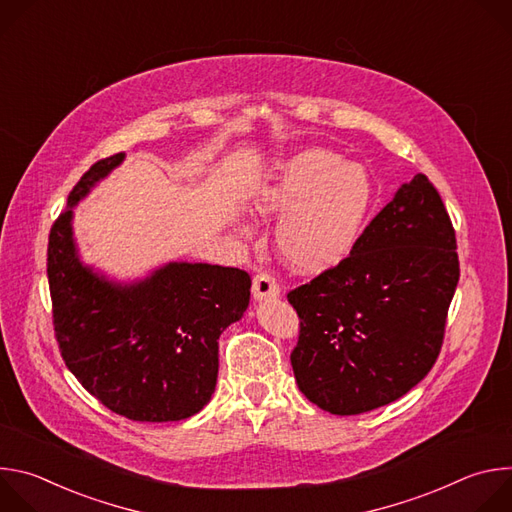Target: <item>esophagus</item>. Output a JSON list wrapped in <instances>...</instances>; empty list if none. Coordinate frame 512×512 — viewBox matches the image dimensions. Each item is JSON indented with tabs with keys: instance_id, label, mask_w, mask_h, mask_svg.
<instances>
[{
	"instance_id": "obj_1",
	"label": "esophagus",
	"mask_w": 512,
	"mask_h": 512,
	"mask_svg": "<svg viewBox=\"0 0 512 512\" xmlns=\"http://www.w3.org/2000/svg\"><path fill=\"white\" fill-rule=\"evenodd\" d=\"M253 296L257 300H267L279 296V283L271 273H257L253 279Z\"/></svg>"
}]
</instances>
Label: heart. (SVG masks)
Instances as JSON below:
<instances>
[{
    "label": "heart",
    "mask_w": 512,
    "mask_h": 512,
    "mask_svg": "<svg viewBox=\"0 0 512 512\" xmlns=\"http://www.w3.org/2000/svg\"><path fill=\"white\" fill-rule=\"evenodd\" d=\"M371 200L367 172L312 148L281 162L251 206L261 216L283 212L275 229L279 253L291 267L316 273L352 251Z\"/></svg>",
    "instance_id": "1"
}]
</instances>
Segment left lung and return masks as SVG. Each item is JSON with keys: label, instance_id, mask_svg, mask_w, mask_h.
<instances>
[{"label": "left lung", "instance_id": "obj_1", "mask_svg": "<svg viewBox=\"0 0 512 512\" xmlns=\"http://www.w3.org/2000/svg\"><path fill=\"white\" fill-rule=\"evenodd\" d=\"M458 279L450 214L417 174L348 257L287 294L300 318L289 356L300 391L336 415L403 397L440 356Z\"/></svg>", "mask_w": 512, "mask_h": 512}]
</instances>
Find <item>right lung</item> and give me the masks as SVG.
Wrapping results in <instances>:
<instances>
[{
    "mask_svg": "<svg viewBox=\"0 0 512 512\" xmlns=\"http://www.w3.org/2000/svg\"><path fill=\"white\" fill-rule=\"evenodd\" d=\"M121 160L115 154L93 164L50 229L54 336L68 371L107 409L131 421H180L214 393L218 336L247 310L251 275L237 267L170 263L121 287L83 267L70 208Z\"/></svg>",
    "mask_w": 512,
    "mask_h": 512,
    "instance_id": "add662e5",
    "label": "right lung"
}]
</instances>
